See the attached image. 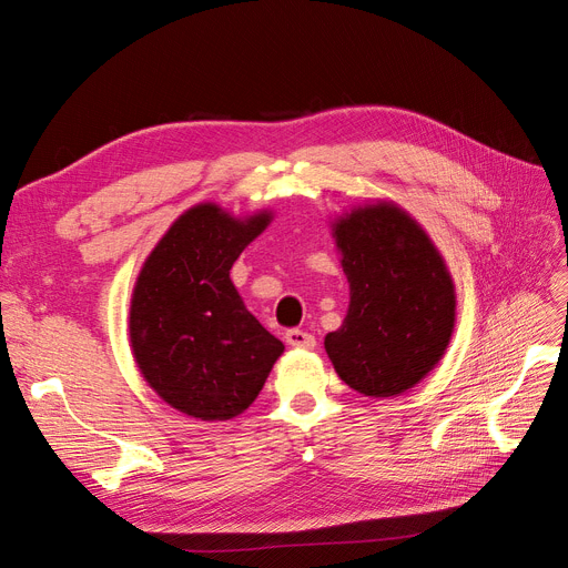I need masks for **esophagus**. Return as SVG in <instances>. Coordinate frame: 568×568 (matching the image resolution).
<instances>
[{
    "label": "esophagus",
    "instance_id": "34e87169",
    "mask_svg": "<svg viewBox=\"0 0 568 568\" xmlns=\"http://www.w3.org/2000/svg\"><path fill=\"white\" fill-rule=\"evenodd\" d=\"M284 338H286V343H288L291 348H305V351H311V348L317 346L315 336L303 332V329H288V332L284 334Z\"/></svg>",
    "mask_w": 568,
    "mask_h": 568
}]
</instances>
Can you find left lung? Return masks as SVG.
I'll return each instance as SVG.
<instances>
[{"mask_svg":"<svg viewBox=\"0 0 568 568\" xmlns=\"http://www.w3.org/2000/svg\"><path fill=\"white\" fill-rule=\"evenodd\" d=\"M332 236L351 303L324 336L341 382L369 398H395L428 376L450 346L457 294L445 257L395 201L336 215Z\"/></svg>","mask_w":568,"mask_h":568,"instance_id":"1","label":"left lung"}]
</instances>
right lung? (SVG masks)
Here are the masks:
<instances>
[{"label":"right lung","instance_id":"obj_1","mask_svg":"<svg viewBox=\"0 0 568 568\" xmlns=\"http://www.w3.org/2000/svg\"><path fill=\"white\" fill-rule=\"evenodd\" d=\"M270 209L234 215L215 201L186 209L146 255L130 298V348L159 398L186 417L227 422L263 390L284 343L230 280Z\"/></svg>","mask_w":568,"mask_h":568}]
</instances>
